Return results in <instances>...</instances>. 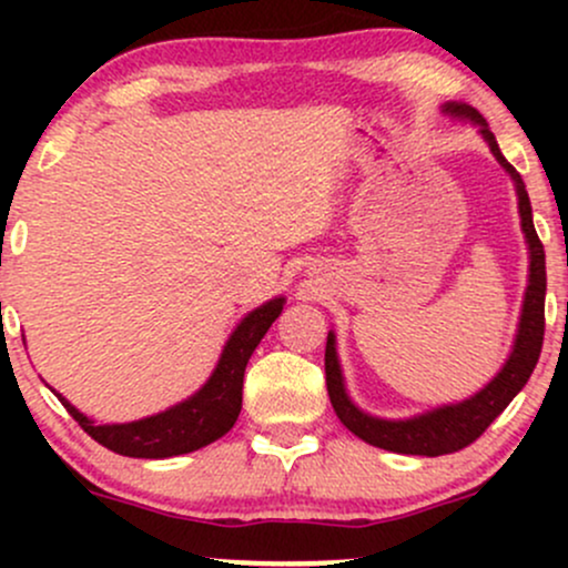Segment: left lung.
<instances>
[{
    "mask_svg": "<svg viewBox=\"0 0 568 568\" xmlns=\"http://www.w3.org/2000/svg\"><path fill=\"white\" fill-rule=\"evenodd\" d=\"M446 112L478 122L480 133H484L488 146H491L494 158H497L499 165L513 175L515 189H518L520 226H524L526 240H529V251H531V270H529L531 275H529V288H526L518 338H515L513 355L510 361L505 363V368H501L478 395H473L470 400L456 403V406L435 408L425 416H414V419H406V422L376 419V416L363 414L361 408L352 406L347 393H344L342 371H338L334 334H328V344H325V384H328L331 406H334L336 416L342 419V425L347 427L349 433H355L357 438L371 443V446L387 448V452H395V454L443 456V454L462 452V448H467L470 443L478 440L501 410L510 406V400L520 393V389H524V384L529 382L531 371L539 361V352H542V338H545V285H547L545 247L539 243L537 230H534L531 202H529V194H526L524 179H520V173L515 171L510 162L501 158L497 139H494V133L488 130L484 116L475 112L473 106H465V103H448Z\"/></svg>",
    "mask_w": 568,
    "mask_h": 568,
    "instance_id": "1",
    "label": "left lung"
}]
</instances>
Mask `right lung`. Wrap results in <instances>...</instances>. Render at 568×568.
I'll use <instances>...</instances> for the list:
<instances>
[{
  "label": "right lung",
  "mask_w": 568,
  "mask_h": 568,
  "mask_svg": "<svg viewBox=\"0 0 568 568\" xmlns=\"http://www.w3.org/2000/svg\"><path fill=\"white\" fill-rule=\"evenodd\" d=\"M283 302L285 298H272L243 317L221 352L219 366L205 387L158 416H146L130 425H95L71 406L67 397L58 395V400L90 438L114 454L135 456V459H165V456L197 452L230 433L237 422L243 408L245 366L270 325L283 312Z\"/></svg>",
  "instance_id": "1"
}]
</instances>
